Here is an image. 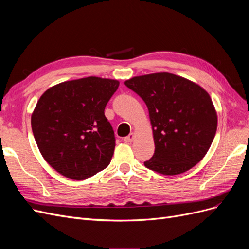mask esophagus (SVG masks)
Instances as JSON below:
<instances>
[{
	"label": "esophagus",
	"instance_id": "obj_1",
	"mask_svg": "<svg viewBox=\"0 0 249 249\" xmlns=\"http://www.w3.org/2000/svg\"><path fill=\"white\" fill-rule=\"evenodd\" d=\"M134 137H135V134L134 133H131L129 136H126V137H124V141L125 142H132L133 140H134Z\"/></svg>",
	"mask_w": 249,
	"mask_h": 249
}]
</instances>
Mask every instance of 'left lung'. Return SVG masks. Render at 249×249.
<instances>
[{"label":"left lung","instance_id":"1","mask_svg":"<svg viewBox=\"0 0 249 249\" xmlns=\"http://www.w3.org/2000/svg\"><path fill=\"white\" fill-rule=\"evenodd\" d=\"M124 84L148 109L155 153L145 167L175 176L202 160L217 130V113L205 89L169 72L134 77Z\"/></svg>","mask_w":249,"mask_h":249}]
</instances>
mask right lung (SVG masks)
<instances>
[{"instance_id": "1", "label": "right lung", "mask_w": 249, "mask_h": 249, "mask_svg": "<svg viewBox=\"0 0 249 249\" xmlns=\"http://www.w3.org/2000/svg\"><path fill=\"white\" fill-rule=\"evenodd\" d=\"M117 80L88 77L49 88L36 104L31 125L39 152L60 175L82 180L110 164L115 137L105 108Z\"/></svg>"}]
</instances>
